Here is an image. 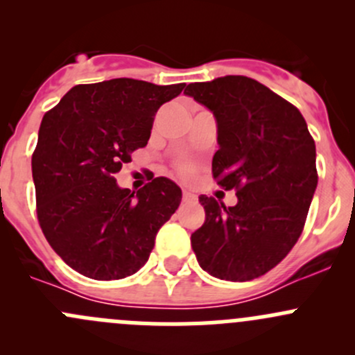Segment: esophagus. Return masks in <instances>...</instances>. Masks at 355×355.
<instances>
[{"label": "esophagus", "mask_w": 355, "mask_h": 355, "mask_svg": "<svg viewBox=\"0 0 355 355\" xmlns=\"http://www.w3.org/2000/svg\"><path fill=\"white\" fill-rule=\"evenodd\" d=\"M182 199L187 200V202H191V200L198 199V196H196L194 192H191V191H184V194H182Z\"/></svg>", "instance_id": "34e87169"}]
</instances>
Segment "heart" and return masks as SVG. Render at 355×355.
<instances>
[{
    "label": "heart",
    "instance_id": "obj_1",
    "mask_svg": "<svg viewBox=\"0 0 355 355\" xmlns=\"http://www.w3.org/2000/svg\"><path fill=\"white\" fill-rule=\"evenodd\" d=\"M177 168H178V171H180V175H184V177H191L192 170H194L189 161H180V163L177 164Z\"/></svg>",
    "mask_w": 355,
    "mask_h": 355
}]
</instances>
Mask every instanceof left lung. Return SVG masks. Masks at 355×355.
Segmentation results:
<instances>
[{"label":"left lung","mask_w":355,"mask_h":355,"mask_svg":"<svg viewBox=\"0 0 355 355\" xmlns=\"http://www.w3.org/2000/svg\"><path fill=\"white\" fill-rule=\"evenodd\" d=\"M185 94L216 118L213 177L237 192L227 207L200 196L204 225L191 237L198 263L221 280L268 273L302 234L318 185L316 146L300 111L244 75L189 84Z\"/></svg>","instance_id":"8db88e82"}]
</instances>
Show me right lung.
<instances>
[{"mask_svg": "<svg viewBox=\"0 0 355 355\" xmlns=\"http://www.w3.org/2000/svg\"><path fill=\"white\" fill-rule=\"evenodd\" d=\"M184 87L135 78L80 84L42 118L32 155L37 220L55 252L84 277L120 280L141 270L180 204L170 178L130 192L114 173L148 144L156 111Z\"/></svg>", "mask_w": 355, "mask_h": 355, "instance_id": "add662e5", "label": "right lung"}]
</instances>
